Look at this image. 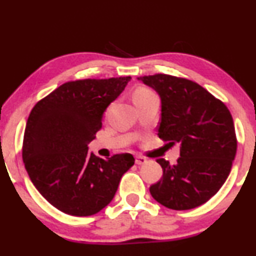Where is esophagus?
Listing matches in <instances>:
<instances>
[{"label":"esophagus","mask_w":256,"mask_h":256,"mask_svg":"<svg viewBox=\"0 0 256 256\" xmlns=\"http://www.w3.org/2000/svg\"><path fill=\"white\" fill-rule=\"evenodd\" d=\"M146 162H148V160L144 158V156H140V155L136 156V164L142 166V164H146Z\"/></svg>","instance_id":"1"}]
</instances>
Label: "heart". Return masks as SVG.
<instances>
[{
  "instance_id": "b5f03b06",
  "label": "heart",
  "mask_w": 256,
  "mask_h": 256,
  "mask_svg": "<svg viewBox=\"0 0 256 256\" xmlns=\"http://www.w3.org/2000/svg\"><path fill=\"white\" fill-rule=\"evenodd\" d=\"M152 96H156L152 90H149V89H146V88H140L138 89V90H136V93L134 94V101L142 100V98H148Z\"/></svg>"
}]
</instances>
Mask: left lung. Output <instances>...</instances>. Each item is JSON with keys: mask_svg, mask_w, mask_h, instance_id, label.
I'll list each match as a JSON object with an SVG mask.
<instances>
[{"mask_svg": "<svg viewBox=\"0 0 256 256\" xmlns=\"http://www.w3.org/2000/svg\"><path fill=\"white\" fill-rule=\"evenodd\" d=\"M161 98L158 137L180 143L176 164L158 158L163 176L150 194L172 210H190L212 198L226 182L237 140L228 107L198 83L156 74L138 78Z\"/></svg>", "mask_w": 256, "mask_h": 256, "instance_id": "obj_1", "label": "left lung"}]
</instances>
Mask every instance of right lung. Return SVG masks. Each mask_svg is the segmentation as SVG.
<instances>
[{
    "label": "right lung",
    "mask_w": 256,
    "mask_h": 256,
    "mask_svg": "<svg viewBox=\"0 0 256 256\" xmlns=\"http://www.w3.org/2000/svg\"><path fill=\"white\" fill-rule=\"evenodd\" d=\"M130 80L66 82L30 110L22 144L24 168L40 194L64 214H98L112 202L120 178L134 164L131 154L104 160L88 152L104 112Z\"/></svg>",
    "instance_id": "1"
}]
</instances>
